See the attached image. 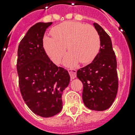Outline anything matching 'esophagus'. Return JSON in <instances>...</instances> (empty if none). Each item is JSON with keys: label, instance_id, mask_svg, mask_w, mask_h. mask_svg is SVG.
<instances>
[{"label": "esophagus", "instance_id": "obj_1", "mask_svg": "<svg viewBox=\"0 0 135 135\" xmlns=\"http://www.w3.org/2000/svg\"><path fill=\"white\" fill-rule=\"evenodd\" d=\"M69 74L71 78L74 79L76 77V69H69Z\"/></svg>", "mask_w": 135, "mask_h": 135}]
</instances>
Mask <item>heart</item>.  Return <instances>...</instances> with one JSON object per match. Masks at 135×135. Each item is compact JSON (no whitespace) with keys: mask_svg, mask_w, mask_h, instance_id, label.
<instances>
[{"mask_svg":"<svg viewBox=\"0 0 135 135\" xmlns=\"http://www.w3.org/2000/svg\"><path fill=\"white\" fill-rule=\"evenodd\" d=\"M52 37L43 38V47L47 55L55 64H59L66 53H69L64 64L73 67L79 62L88 64L94 60L100 49V37L97 31L90 25L78 22H65L51 31Z\"/></svg>","mask_w":135,"mask_h":135,"instance_id":"1","label":"heart"}]
</instances>
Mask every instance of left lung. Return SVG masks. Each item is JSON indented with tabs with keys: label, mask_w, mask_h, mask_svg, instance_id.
Instances as JSON below:
<instances>
[{
	"label": "left lung",
	"mask_w": 135,
	"mask_h": 135,
	"mask_svg": "<svg viewBox=\"0 0 135 135\" xmlns=\"http://www.w3.org/2000/svg\"><path fill=\"white\" fill-rule=\"evenodd\" d=\"M100 37V49L94 60L77 71L83 84V101L94 111H104L111 107L117 94V61L111 38L102 26L93 24Z\"/></svg>",
	"instance_id": "8db88e82"
}]
</instances>
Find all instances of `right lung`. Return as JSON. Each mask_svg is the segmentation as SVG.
<instances>
[{
  "label": "right lung",
  "mask_w": 135,
  "mask_h": 135,
  "mask_svg": "<svg viewBox=\"0 0 135 135\" xmlns=\"http://www.w3.org/2000/svg\"><path fill=\"white\" fill-rule=\"evenodd\" d=\"M52 24L38 22L31 26L17 52V69L23 99L35 114L44 118L61 111V96L70 83L68 71L55 65L43 47V36Z\"/></svg>",
  "instance_id": "right-lung-1"
}]
</instances>
